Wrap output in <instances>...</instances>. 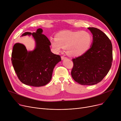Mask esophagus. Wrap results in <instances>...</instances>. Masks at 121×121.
I'll use <instances>...</instances> for the list:
<instances>
[{
	"label": "esophagus",
	"instance_id": "34e87169",
	"mask_svg": "<svg viewBox=\"0 0 121 121\" xmlns=\"http://www.w3.org/2000/svg\"><path fill=\"white\" fill-rule=\"evenodd\" d=\"M66 58H67V57H66L63 56H61V59H62V60H64V59H66Z\"/></svg>",
	"mask_w": 121,
	"mask_h": 121
}]
</instances>
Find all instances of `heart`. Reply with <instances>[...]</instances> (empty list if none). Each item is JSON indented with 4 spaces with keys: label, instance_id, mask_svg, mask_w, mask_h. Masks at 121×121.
Wrapping results in <instances>:
<instances>
[{
    "label": "heart",
    "instance_id": "b5f03b06",
    "mask_svg": "<svg viewBox=\"0 0 121 121\" xmlns=\"http://www.w3.org/2000/svg\"><path fill=\"white\" fill-rule=\"evenodd\" d=\"M92 41V36L88 32L65 30L57 34L55 39L51 41V44L56 52H60L63 48H67L69 56L78 57L87 52Z\"/></svg>",
    "mask_w": 121,
    "mask_h": 121
}]
</instances>
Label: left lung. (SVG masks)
<instances>
[{"mask_svg": "<svg viewBox=\"0 0 121 121\" xmlns=\"http://www.w3.org/2000/svg\"><path fill=\"white\" fill-rule=\"evenodd\" d=\"M93 34V43L87 52L72 59L71 75L74 81L83 85L97 84L109 72L113 60L112 45L102 31L88 27Z\"/></svg>", "mask_w": 121, "mask_h": 121, "instance_id": "8db88e82", "label": "left lung"}]
</instances>
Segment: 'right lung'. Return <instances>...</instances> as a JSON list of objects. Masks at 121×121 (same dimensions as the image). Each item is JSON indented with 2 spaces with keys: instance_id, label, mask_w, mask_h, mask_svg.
Here are the masks:
<instances>
[{
  "instance_id": "right-lung-1",
  "label": "right lung",
  "mask_w": 121,
  "mask_h": 121,
  "mask_svg": "<svg viewBox=\"0 0 121 121\" xmlns=\"http://www.w3.org/2000/svg\"><path fill=\"white\" fill-rule=\"evenodd\" d=\"M39 28L36 32H25L22 36H33L36 47L28 52L23 44L16 43L12 53V63L18 78L25 85L40 87L47 84L52 78L54 67L61 61L60 55L52 52L51 43Z\"/></svg>"
}]
</instances>
